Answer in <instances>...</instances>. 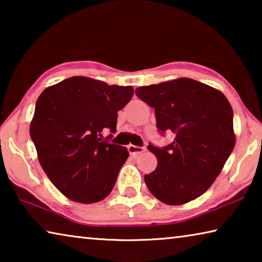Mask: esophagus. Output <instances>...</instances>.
Segmentation results:
<instances>
[{
	"label": "esophagus",
	"mask_w": 262,
	"mask_h": 262,
	"mask_svg": "<svg viewBox=\"0 0 262 262\" xmlns=\"http://www.w3.org/2000/svg\"><path fill=\"white\" fill-rule=\"evenodd\" d=\"M144 150H145V148H143V147H137V145H134V144L128 145V151H129L132 156H137V155L143 152Z\"/></svg>",
	"instance_id": "esophagus-1"
}]
</instances>
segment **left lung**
Segmentation results:
<instances>
[{
	"instance_id": "8db88e82",
	"label": "left lung",
	"mask_w": 262,
	"mask_h": 262,
	"mask_svg": "<svg viewBox=\"0 0 262 262\" xmlns=\"http://www.w3.org/2000/svg\"><path fill=\"white\" fill-rule=\"evenodd\" d=\"M136 96L155 108L158 132L173 133L166 147L151 143L156 170L144 176L155 198L183 205L214 183L234 148L233 111L221 91L190 78L140 86Z\"/></svg>"
}]
</instances>
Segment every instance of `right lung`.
Wrapping results in <instances>:
<instances>
[{"mask_svg":"<svg viewBox=\"0 0 262 262\" xmlns=\"http://www.w3.org/2000/svg\"><path fill=\"white\" fill-rule=\"evenodd\" d=\"M133 86L75 76L47 88L35 103L30 135L53 185L70 200L95 203L113 189L128 150L110 143L118 111L132 99Z\"/></svg>","mask_w":262,"mask_h":262,"instance_id":"right-lung-1","label":"right lung"}]
</instances>
